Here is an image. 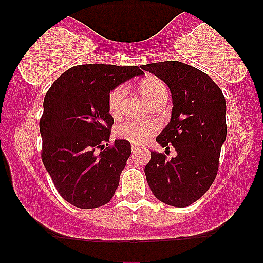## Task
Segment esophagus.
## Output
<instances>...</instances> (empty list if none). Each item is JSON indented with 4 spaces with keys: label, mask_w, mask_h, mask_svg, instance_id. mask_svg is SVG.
<instances>
[{
    "label": "esophagus",
    "mask_w": 263,
    "mask_h": 263,
    "mask_svg": "<svg viewBox=\"0 0 263 263\" xmlns=\"http://www.w3.org/2000/svg\"><path fill=\"white\" fill-rule=\"evenodd\" d=\"M131 148H132V152H137L138 149H141V147L137 146V144H132Z\"/></svg>",
    "instance_id": "esophagus-1"
}]
</instances>
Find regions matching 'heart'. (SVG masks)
Segmentation results:
<instances>
[{
	"label": "heart",
	"mask_w": 263,
	"mask_h": 263,
	"mask_svg": "<svg viewBox=\"0 0 263 263\" xmlns=\"http://www.w3.org/2000/svg\"><path fill=\"white\" fill-rule=\"evenodd\" d=\"M140 91L142 95L148 100L151 104L156 101L163 95H168L167 87L161 80L156 78H146L140 83ZM127 87L126 85H117L111 90L107 98L108 112L111 116H120L122 110L123 99H125ZM159 129V123L155 120H147V121H135V120H127V121L119 123L115 128V134L117 137L126 140L131 143L142 144L148 141L151 136L157 134Z\"/></svg>",
	"instance_id": "obj_1"
}]
</instances>
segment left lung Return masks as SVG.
Returning <instances> with one entry per match:
<instances>
[{
    "instance_id": "obj_1",
    "label": "left lung",
    "mask_w": 263,
    "mask_h": 263,
    "mask_svg": "<svg viewBox=\"0 0 263 263\" xmlns=\"http://www.w3.org/2000/svg\"><path fill=\"white\" fill-rule=\"evenodd\" d=\"M167 84L173 99L171 122L156 141L177 156L151 152L144 168L147 183L158 200L185 208L200 199L215 180L226 138V101L204 71L180 62L142 65Z\"/></svg>"
}]
</instances>
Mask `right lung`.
Listing matches in <instances>:
<instances>
[{
  "label": "right lung",
  "mask_w": 263,
  "mask_h": 263,
  "mask_svg": "<svg viewBox=\"0 0 263 263\" xmlns=\"http://www.w3.org/2000/svg\"><path fill=\"white\" fill-rule=\"evenodd\" d=\"M142 74L136 65H75L45 93L42 161L60 197L74 206L93 209L112 199L131 144H108L114 119L107 98L115 86Z\"/></svg>",
  "instance_id": "add662e5"
}]
</instances>
